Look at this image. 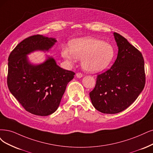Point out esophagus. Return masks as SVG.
Instances as JSON below:
<instances>
[{
	"instance_id": "1",
	"label": "esophagus",
	"mask_w": 153,
	"mask_h": 153,
	"mask_svg": "<svg viewBox=\"0 0 153 153\" xmlns=\"http://www.w3.org/2000/svg\"><path fill=\"white\" fill-rule=\"evenodd\" d=\"M82 76H83L82 74H81V73H80V72H78V73L76 74V77H77V78H81Z\"/></svg>"
}]
</instances>
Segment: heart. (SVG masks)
Masks as SVG:
<instances>
[{
    "label": "heart",
    "instance_id": "b5f03b06",
    "mask_svg": "<svg viewBox=\"0 0 153 153\" xmlns=\"http://www.w3.org/2000/svg\"><path fill=\"white\" fill-rule=\"evenodd\" d=\"M69 50L64 47L62 56L68 63L81 60L84 70L89 72L103 71L111 63L115 56V50L110 44L99 39L86 36L73 39Z\"/></svg>",
    "mask_w": 153,
    "mask_h": 153
}]
</instances>
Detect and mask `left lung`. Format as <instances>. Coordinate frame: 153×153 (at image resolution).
<instances>
[{"label": "left lung", "instance_id": "8db88e82", "mask_svg": "<svg viewBox=\"0 0 153 153\" xmlns=\"http://www.w3.org/2000/svg\"><path fill=\"white\" fill-rule=\"evenodd\" d=\"M114 35L118 48L117 59L110 69L98 75L89 93L94 108L107 114L127 108L142 92L146 82L142 53L122 35Z\"/></svg>", "mask_w": 153, "mask_h": 153}]
</instances>
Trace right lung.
<instances>
[{
  "mask_svg": "<svg viewBox=\"0 0 153 153\" xmlns=\"http://www.w3.org/2000/svg\"><path fill=\"white\" fill-rule=\"evenodd\" d=\"M56 42L55 38L37 35L20 42L8 59L7 86L22 107L32 114L47 116L60 105L66 86L75 73L63 69L55 59L47 56L44 62L31 64L27 55L35 51H48Z\"/></svg>",
  "mask_w": 153,
  "mask_h": 153,
  "instance_id": "obj_1",
  "label": "right lung"
}]
</instances>
